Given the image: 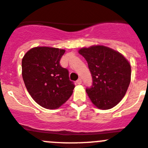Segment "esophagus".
I'll return each mask as SVG.
<instances>
[{"label":"esophagus","instance_id":"esophagus-1","mask_svg":"<svg viewBox=\"0 0 148 148\" xmlns=\"http://www.w3.org/2000/svg\"><path fill=\"white\" fill-rule=\"evenodd\" d=\"M77 84H82V79H78L77 80Z\"/></svg>","mask_w":148,"mask_h":148}]
</instances>
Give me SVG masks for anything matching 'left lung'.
Returning a JSON list of instances; mask_svg holds the SVG:
<instances>
[{
  "instance_id": "1",
  "label": "left lung",
  "mask_w": 148,
  "mask_h": 148,
  "mask_svg": "<svg viewBox=\"0 0 148 148\" xmlns=\"http://www.w3.org/2000/svg\"><path fill=\"white\" fill-rule=\"evenodd\" d=\"M88 64L92 86L86 89L92 103L99 109L116 106L125 95L131 81V66L121 53L104 45L79 50Z\"/></svg>"
}]
</instances>
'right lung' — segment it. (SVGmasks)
<instances>
[{
    "mask_svg": "<svg viewBox=\"0 0 148 148\" xmlns=\"http://www.w3.org/2000/svg\"><path fill=\"white\" fill-rule=\"evenodd\" d=\"M64 49L35 47L22 58V78L27 91L36 103L47 109H56L72 95L74 84L69 71L60 65Z\"/></svg>",
    "mask_w": 148,
    "mask_h": 148,
    "instance_id": "right-lung-1",
    "label": "right lung"
}]
</instances>
